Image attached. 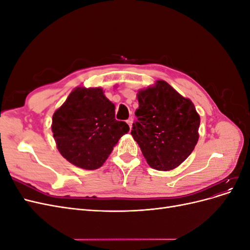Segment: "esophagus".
<instances>
[{
  "label": "esophagus",
  "mask_w": 250,
  "mask_h": 250,
  "mask_svg": "<svg viewBox=\"0 0 250 250\" xmlns=\"http://www.w3.org/2000/svg\"><path fill=\"white\" fill-rule=\"evenodd\" d=\"M126 122H127V124H128V125H129L130 129H131V127H132V122H133V119H132V118H129V119H128V120L126 121Z\"/></svg>",
  "instance_id": "esophagus-1"
}]
</instances>
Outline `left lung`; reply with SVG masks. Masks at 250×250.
Segmentation results:
<instances>
[{
	"label": "left lung",
	"mask_w": 250,
	"mask_h": 250,
	"mask_svg": "<svg viewBox=\"0 0 250 250\" xmlns=\"http://www.w3.org/2000/svg\"><path fill=\"white\" fill-rule=\"evenodd\" d=\"M131 134L151 168L169 171L190 155L198 142L200 117L190 99L166 81L140 90Z\"/></svg>",
	"instance_id": "left-lung-1"
}]
</instances>
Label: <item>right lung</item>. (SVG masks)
Wrapping results in <instances>:
<instances>
[{
	"label": "right lung",
	"instance_id": "1",
	"mask_svg": "<svg viewBox=\"0 0 250 250\" xmlns=\"http://www.w3.org/2000/svg\"><path fill=\"white\" fill-rule=\"evenodd\" d=\"M115 116V105L102 88H75L52 119L60 154L79 168H100L120 138L129 131V126Z\"/></svg>",
	"mask_w": 250,
	"mask_h": 250
}]
</instances>
